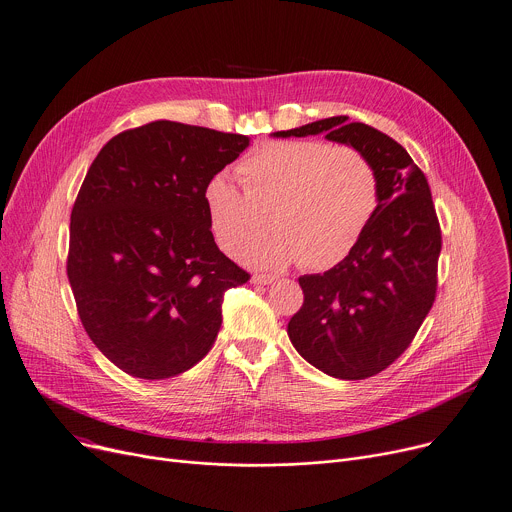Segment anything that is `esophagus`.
<instances>
[{"label":"esophagus","mask_w":512,"mask_h":512,"mask_svg":"<svg viewBox=\"0 0 512 512\" xmlns=\"http://www.w3.org/2000/svg\"><path fill=\"white\" fill-rule=\"evenodd\" d=\"M273 281H275V277L273 275H265V273H255L251 277V283H255V285H269Z\"/></svg>","instance_id":"obj_1"}]
</instances>
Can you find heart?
<instances>
[{
  "label": "heart",
  "mask_w": 512,
  "mask_h": 512,
  "mask_svg": "<svg viewBox=\"0 0 512 512\" xmlns=\"http://www.w3.org/2000/svg\"><path fill=\"white\" fill-rule=\"evenodd\" d=\"M239 189L215 175L203 191L207 229L217 247L237 257L273 224L278 235L243 253L265 269L293 263L325 271L342 263L372 227L382 179L356 146L321 140H275L239 164Z\"/></svg>",
  "instance_id": "heart-1"
}]
</instances>
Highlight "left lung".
Returning a JSON list of instances; mask_svg holds the SVG:
<instances>
[{"label": "left lung", "instance_id": "8db88e82", "mask_svg": "<svg viewBox=\"0 0 512 512\" xmlns=\"http://www.w3.org/2000/svg\"><path fill=\"white\" fill-rule=\"evenodd\" d=\"M325 132L366 152L380 170L378 215L339 265L303 275V305L287 323L293 348L339 380H366L412 344L434 305L442 231L426 175L402 144L348 116L323 118L277 136Z\"/></svg>", "mask_w": 512, "mask_h": 512}]
</instances>
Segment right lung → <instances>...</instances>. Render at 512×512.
<instances>
[{
    "instance_id": "1",
    "label": "right lung",
    "mask_w": 512,
    "mask_h": 512,
    "mask_svg": "<svg viewBox=\"0 0 512 512\" xmlns=\"http://www.w3.org/2000/svg\"><path fill=\"white\" fill-rule=\"evenodd\" d=\"M249 136L154 120L110 138L78 191L66 271L94 346L142 380L199 364L227 289L251 275L207 229L205 185Z\"/></svg>"
}]
</instances>
